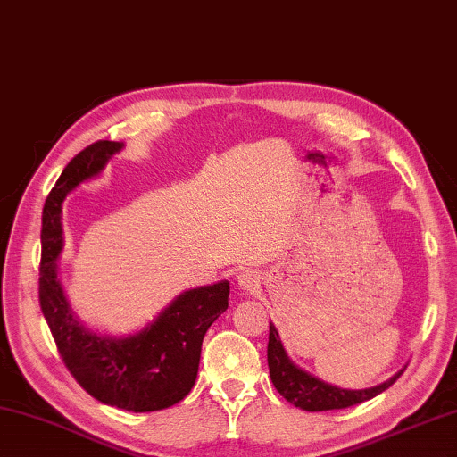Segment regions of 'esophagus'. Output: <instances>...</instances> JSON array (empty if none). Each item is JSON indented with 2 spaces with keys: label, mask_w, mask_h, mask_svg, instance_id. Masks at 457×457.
<instances>
[{
  "label": "esophagus",
  "mask_w": 457,
  "mask_h": 457,
  "mask_svg": "<svg viewBox=\"0 0 457 457\" xmlns=\"http://www.w3.org/2000/svg\"><path fill=\"white\" fill-rule=\"evenodd\" d=\"M237 286L239 289H244V292H253V289L260 287V276H257V271L244 270L237 276Z\"/></svg>",
  "instance_id": "1"
}]
</instances>
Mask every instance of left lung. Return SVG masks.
I'll list each match as a JSON object with an SVG mask.
<instances>
[{"mask_svg": "<svg viewBox=\"0 0 457 457\" xmlns=\"http://www.w3.org/2000/svg\"><path fill=\"white\" fill-rule=\"evenodd\" d=\"M268 366H270V378L278 392L284 395L289 403H294L295 408H302L305 411L344 410V408H350V405L368 402L378 394L386 392V389L403 373V370L397 371L392 379H387L381 386L370 387V389H342V387L326 384V381L310 376L308 371L300 370L287 360L284 345L279 342L278 331L271 323H270V342H268Z\"/></svg>", "mask_w": 457, "mask_h": 457, "instance_id": "1", "label": "left lung"}]
</instances>
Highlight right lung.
Returning <instances> with one entry per match:
<instances>
[{"label":"right lung","instance_id":"obj_1","mask_svg":"<svg viewBox=\"0 0 457 457\" xmlns=\"http://www.w3.org/2000/svg\"><path fill=\"white\" fill-rule=\"evenodd\" d=\"M121 145L99 139L81 149L49 192L41 218L39 305L60 358L78 384L97 402L142 413L170 408L192 392L204 336L228 310L229 284L184 292L152 326L129 337L91 334L76 321L55 276L62 202L81 181L97 176Z\"/></svg>","mask_w":457,"mask_h":457}]
</instances>
